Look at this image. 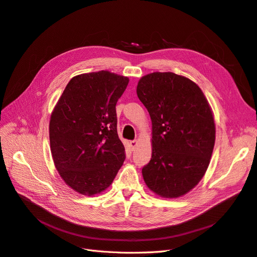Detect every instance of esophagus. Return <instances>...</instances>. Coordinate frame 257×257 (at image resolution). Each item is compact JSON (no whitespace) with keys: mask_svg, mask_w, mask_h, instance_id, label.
Listing matches in <instances>:
<instances>
[{"mask_svg":"<svg viewBox=\"0 0 257 257\" xmlns=\"http://www.w3.org/2000/svg\"><path fill=\"white\" fill-rule=\"evenodd\" d=\"M130 145H131V148H132L133 150H135V149L137 148V145H138V141H137V140L130 141Z\"/></svg>","mask_w":257,"mask_h":257,"instance_id":"obj_1","label":"esophagus"}]
</instances>
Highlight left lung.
Wrapping results in <instances>:
<instances>
[{
	"label": "left lung",
	"instance_id": "left-lung-1",
	"mask_svg": "<svg viewBox=\"0 0 257 257\" xmlns=\"http://www.w3.org/2000/svg\"><path fill=\"white\" fill-rule=\"evenodd\" d=\"M137 95L152 119L145 184L162 198H180L199 184L209 166L215 142L211 106L197 83L173 72L142 76Z\"/></svg>",
	"mask_w": 257,
	"mask_h": 257
}]
</instances>
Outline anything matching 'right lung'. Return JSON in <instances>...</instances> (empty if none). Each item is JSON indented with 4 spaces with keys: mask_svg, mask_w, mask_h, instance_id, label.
<instances>
[{
    "mask_svg": "<svg viewBox=\"0 0 257 257\" xmlns=\"http://www.w3.org/2000/svg\"><path fill=\"white\" fill-rule=\"evenodd\" d=\"M128 81L103 70L76 75L51 113L49 138L54 165L66 184L80 194L104 191L124 162L116 103Z\"/></svg>",
    "mask_w": 257,
    "mask_h": 257,
    "instance_id": "obj_1",
    "label": "right lung"
}]
</instances>
